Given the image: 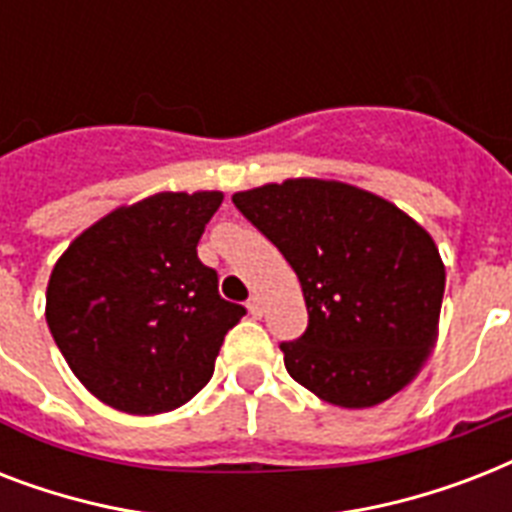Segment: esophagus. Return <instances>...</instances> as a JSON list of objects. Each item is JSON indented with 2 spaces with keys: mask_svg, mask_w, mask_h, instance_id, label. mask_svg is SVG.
<instances>
[{
  "mask_svg": "<svg viewBox=\"0 0 512 512\" xmlns=\"http://www.w3.org/2000/svg\"><path fill=\"white\" fill-rule=\"evenodd\" d=\"M247 308H249V313L255 316V319H260V316H263V300H260V297H257V295L249 297Z\"/></svg>",
  "mask_w": 512,
  "mask_h": 512,
  "instance_id": "obj_1",
  "label": "esophagus"
}]
</instances>
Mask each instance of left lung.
<instances>
[{"instance_id": "left-lung-1", "label": "left lung", "mask_w": 512, "mask_h": 512, "mask_svg": "<svg viewBox=\"0 0 512 512\" xmlns=\"http://www.w3.org/2000/svg\"><path fill=\"white\" fill-rule=\"evenodd\" d=\"M300 279L308 327L281 342L303 388L364 409L414 380L438 332L446 271L430 233L356 185L297 177L233 193Z\"/></svg>"}]
</instances>
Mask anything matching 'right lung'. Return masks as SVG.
Masks as SVG:
<instances>
[{"mask_svg":"<svg viewBox=\"0 0 512 512\" xmlns=\"http://www.w3.org/2000/svg\"><path fill=\"white\" fill-rule=\"evenodd\" d=\"M220 191L156 193L119 207L60 255L47 327L84 388L127 414L172 412L215 372L244 305L196 255Z\"/></svg>","mask_w":512,"mask_h":512,"instance_id":"add662e5","label":"right lung"}]
</instances>
